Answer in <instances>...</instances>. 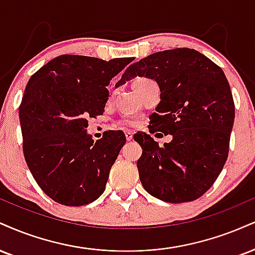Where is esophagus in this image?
<instances>
[{"instance_id": "1", "label": "esophagus", "mask_w": 255, "mask_h": 255, "mask_svg": "<svg viewBox=\"0 0 255 255\" xmlns=\"http://www.w3.org/2000/svg\"><path fill=\"white\" fill-rule=\"evenodd\" d=\"M125 135H126V139H127V141H130L131 139H133V133H131L130 130H126Z\"/></svg>"}]
</instances>
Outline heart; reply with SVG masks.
<instances>
[{
	"mask_svg": "<svg viewBox=\"0 0 255 255\" xmlns=\"http://www.w3.org/2000/svg\"><path fill=\"white\" fill-rule=\"evenodd\" d=\"M151 79L148 78H145V77H140V78H136L135 81L133 82V87H134V90H137L140 87H142L143 84L147 82H149ZM120 124L122 126H135L136 125V121L134 119H124L120 121Z\"/></svg>",
	"mask_w": 255,
	"mask_h": 255,
	"instance_id": "b5f03b06",
	"label": "heart"
}]
</instances>
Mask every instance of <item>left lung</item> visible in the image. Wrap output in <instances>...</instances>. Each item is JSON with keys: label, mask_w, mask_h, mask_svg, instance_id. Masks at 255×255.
<instances>
[{"label": "left lung", "mask_w": 255, "mask_h": 255, "mask_svg": "<svg viewBox=\"0 0 255 255\" xmlns=\"http://www.w3.org/2000/svg\"><path fill=\"white\" fill-rule=\"evenodd\" d=\"M136 76L154 79L160 89L149 133L172 135L162 147L149 134L134 135L142 147L140 182L164 202L195 201L213 186L228 158L235 118L229 83L220 66L191 48L149 54L128 67L116 87Z\"/></svg>", "instance_id": "left-lung-1"}]
</instances>
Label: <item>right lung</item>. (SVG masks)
Segmentation results:
<instances>
[{"instance_id": "1", "label": "right lung", "mask_w": 255, "mask_h": 255, "mask_svg": "<svg viewBox=\"0 0 255 255\" xmlns=\"http://www.w3.org/2000/svg\"><path fill=\"white\" fill-rule=\"evenodd\" d=\"M133 60L63 54L27 83L19 108L23 155L35 182L57 203L81 207L106 190L126 136L109 130L94 142L88 119L103 114L107 87Z\"/></svg>"}]
</instances>
